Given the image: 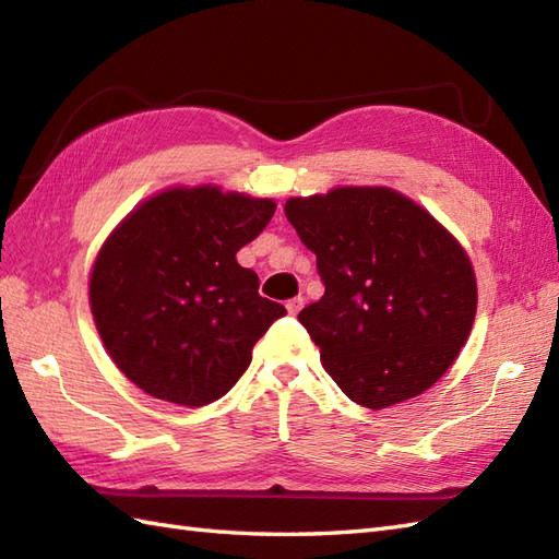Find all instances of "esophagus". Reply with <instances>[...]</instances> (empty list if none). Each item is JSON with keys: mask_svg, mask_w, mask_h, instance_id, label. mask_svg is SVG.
I'll use <instances>...</instances> for the list:
<instances>
[{"mask_svg": "<svg viewBox=\"0 0 559 559\" xmlns=\"http://www.w3.org/2000/svg\"><path fill=\"white\" fill-rule=\"evenodd\" d=\"M302 305H305V297H300V295H297V297H293V300H288V305H285V307H288V311H290V314L295 317V314H297V311H300V309H302Z\"/></svg>", "mask_w": 559, "mask_h": 559, "instance_id": "esophagus-1", "label": "esophagus"}]
</instances>
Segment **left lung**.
Returning a JSON list of instances; mask_svg holds the SVG:
<instances>
[{
  "label": "left lung",
  "mask_w": 559,
  "mask_h": 559,
  "mask_svg": "<svg viewBox=\"0 0 559 559\" xmlns=\"http://www.w3.org/2000/svg\"><path fill=\"white\" fill-rule=\"evenodd\" d=\"M317 254L323 297L297 319L321 365L361 407L421 395L469 338L476 278L457 240L388 188H338L285 202Z\"/></svg>",
  "instance_id": "left-lung-1"
}]
</instances>
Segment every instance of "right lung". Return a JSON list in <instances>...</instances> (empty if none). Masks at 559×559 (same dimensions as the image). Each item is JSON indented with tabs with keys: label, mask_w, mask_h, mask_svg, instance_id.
<instances>
[{
	"label": "right lung",
	"mask_w": 559,
	"mask_h": 559,
	"mask_svg": "<svg viewBox=\"0 0 559 559\" xmlns=\"http://www.w3.org/2000/svg\"><path fill=\"white\" fill-rule=\"evenodd\" d=\"M271 200L176 188L116 228L90 278L97 331L126 379L186 407L224 397L285 307L259 295L238 250L266 228Z\"/></svg>",
	"instance_id": "add662e5"
}]
</instances>
